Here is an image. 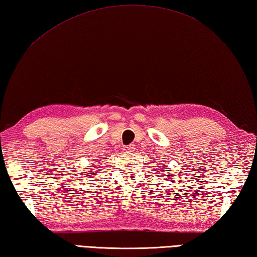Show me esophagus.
I'll return each mask as SVG.
<instances>
[{
	"mask_svg": "<svg viewBox=\"0 0 257 257\" xmlns=\"http://www.w3.org/2000/svg\"><path fill=\"white\" fill-rule=\"evenodd\" d=\"M124 151L127 152V153H132V152H134V151H135V145H134V144H130V145H128V146H125V147H124Z\"/></svg>",
	"mask_w": 257,
	"mask_h": 257,
	"instance_id": "obj_1",
	"label": "esophagus"
}]
</instances>
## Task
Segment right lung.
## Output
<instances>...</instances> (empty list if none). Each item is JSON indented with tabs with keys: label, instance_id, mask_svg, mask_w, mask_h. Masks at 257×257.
<instances>
[{
	"label": "right lung",
	"instance_id": "right-lung-1",
	"mask_svg": "<svg viewBox=\"0 0 257 257\" xmlns=\"http://www.w3.org/2000/svg\"><path fill=\"white\" fill-rule=\"evenodd\" d=\"M88 174H94V173H88Z\"/></svg>",
	"mask_w": 257,
	"mask_h": 257
}]
</instances>
